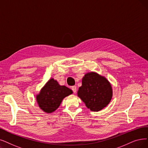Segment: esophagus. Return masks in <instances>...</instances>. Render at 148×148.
I'll list each match as a JSON object with an SVG mask.
<instances>
[{
  "instance_id": "1",
  "label": "esophagus",
  "mask_w": 148,
  "mask_h": 148,
  "mask_svg": "<svg viewBox=\"0 0 148 148\" xmlns=\"http://www.w3.org/2000/svg\"><path fill=\"white\" fill-rule=\"evenodd\" d=\"M71 88H72V90H73V93H76V86H72V87H71Z\"/></svg>"
}]
</instances>
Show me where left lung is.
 <instances>
[{
	"instance_id": "1",
	"label": "left lung",
	"mask_w": 148,
	"mask_h": 148,
	"mask_svg": "<svg viewBox=\"0 0 148 148\" xmlns=\"http://www.w3.org/2000/svg\"><path fill=\"white\" fill-rule=\"evenodd\" d=\"M78 96L88 109L97 112L110 103L112 97V86L104 76L95 72L87 73L82 78Z\"/></svg>"
}]
</instances>
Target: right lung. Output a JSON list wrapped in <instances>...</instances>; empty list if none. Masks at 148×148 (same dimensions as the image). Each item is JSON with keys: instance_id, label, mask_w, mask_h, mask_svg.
Here are the masks:
<instances>
[{"instance_id": "obj_1", "label": "right lung", "mask_w": 148, "mask_h": 148, "mask_svg": "<svg viewBox=\"0 0 148 148\" xmlns=\"http://www.w3.org/2000/svg\"><path fill=\"white\" fill-rule=\"evenodd\" d=\"M73 93L65 86H60L57 81L51 78L36 95L39 107L44 112L50 114L60 106L62 99Z\"/></svg>"}]
</instances>
